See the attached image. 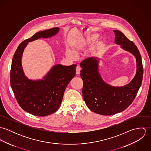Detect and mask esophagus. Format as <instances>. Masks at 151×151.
I'll list each match as a JSON object with an SVG mask.
<instances>
[{
  "mask_svg": "<svg viewBox=\"0 0 151 151\" xmlns=\"http://www.w3.org/2000/svg\"><path fill=\"white\" fill-rule=\"evenodd\" d=\"M80 71H81V67L79 65H77L76 67V74H79L80 73Z\"/></svg>",
  "mask_w": 151,
  "mask_h": 151,
  "instance_id": "esophagus-1",
  "label": "esophagus"
}]
</instances>
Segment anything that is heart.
I'll use <instances>...</instances> for the list:
<instances>
[{
  "label": "heart",
  "instance_id": "heart-1",
  "mask_svg": "<svg viewBox=\"0 0 151 151\" xmlns=\"http://www.w3.org/2000/svg\"><path fill=\"white\" fill-rule=\"evenodd\" d=\"M97 37L96 35H95L93 37H80L78 40H77L73 44L71 45V47L73 50L69 49H67L65 50L66 55L70 58L71 59L76 58L77 54L80 52L84 50L86 46L91 43L92 41L95 40V38Z\"/></svg>",
  "mask_w": 151,
  "mask_h": 151
}]
</instances>
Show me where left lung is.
I'll return each instance as SVG.
<instances>
[{
	"instance_id": "obj_1",
	"label": "left lung",
	"mask_w": 151,
	"mask_h": 151,
	"mask_svg": "<svg viewBox=\"0 0 151 151\" xmlns=\"http://www.w3.org/2000/svg\"><path fill=\"white\" fill-rule=\"evenodd\" d=\"M113 32L114 43L120 45L136 59V74L129 83L123 86L106 83L99 73L98 58H88L80 63V76L84 83L82 92L86 106L93 112L105 116L120 113L129 106L141 86L143 76L142 59L137 47L121 31Z\"/></svg>"
}]
</instances>
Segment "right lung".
I'll use <instances>...</instances> for the list:
<instances>
[{
	"label": "right lung",
	"mask_w": 151,
	"mask_h": 151,
	"mask_svg": "<svg viewBox=\"0 0 151 151\" xmlns=\"http://www.w3.org/2000/svg\"><path fill=\"white\" fill-rule=\"evenodd\" d=\"M59 28L40 31L19 45L13 56L10 70V85L20 107L37 116L56 112L62 103L65 89L76 75V65H55L41 80H31L25 75L22 65L24 50L28 42L55 35Z\"/></svg>",
	"instance_id": "right-lung-1"
}]
</instances>
